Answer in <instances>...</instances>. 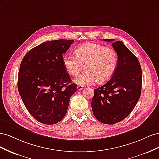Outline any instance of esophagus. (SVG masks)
<instances>
[{"instance_id": "obj_1", "label": "esophagus", "mask_w": 159, "mask_h": 159, "mask_svg": "<svg viewBox=\"0 0 159 159\" xmlns=\"http://www.w3.org/2000/svg\"><path fill=\"white\" fill-rule=\"evenodd\" d=\"M83 88H84V86L81 85H78V87H77V88H78V91L82 90V89H83Z\"/></svg>"}]
</instances>
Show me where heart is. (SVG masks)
<instances>
[{"label": "heart", "mask_w": 159, "mask_h": 159, "mask_svg": "<svg viewBox=\"0 0 159 159\" xmlns=\"http://www.w3.org/2000/svg\"><path fill=\"white\" fill-rule=\"evenodd\" d=\"M75 55H66L63 63L68 73L76 75L84 65L85 71L74 78L76 84L89 85L97 80L106 82L113 75L117 64V54L111 48L95 43H85L75 51Z\"/></svg>", "instance_id": "1"}]
</instances>
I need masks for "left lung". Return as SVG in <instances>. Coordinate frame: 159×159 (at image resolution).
<instances>
[{"label":"left lung","instance_id":"1","mask_svg":"<svg viewBox=\"0 0 159 159\" xmlns=\"http://www.w3.org/2000/svg\"><path fill=\"white\" fill-rule=\"evenodd\" d=\"M112 46L118 57L117 68L107 82L95 89L91 101L95 117L108 125L123 121L132 112L142 88L141 67L137 57L121 41L113 42Z\"/></svg>","mask_w":159,"mask_h":159}]
</instances>
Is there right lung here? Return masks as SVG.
I'll use <instances>...</instances> for the list:
<instances>
[{
  "instance_id": "add662e5",
  "label": "right lung",
  "mask_w": 159,
  "mask_h": 159,
  "mask_svg": "<svg viewBox=\"0 0 159 159\" xmlns=\"http://www.w3.org/2000/svg\"><path fill=\"white\" fill-rule=\"evenodd\" d=\"M73 42V40L43 42L26 53L21 61L18 92L28 112L42 123L60 121L77 89L63 63V56Z\"/></svg>"
}]
</instances>
